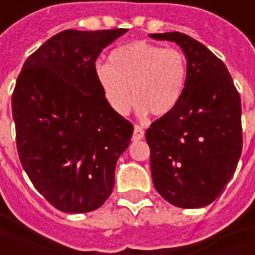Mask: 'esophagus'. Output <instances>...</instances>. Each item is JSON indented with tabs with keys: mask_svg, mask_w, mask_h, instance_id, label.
<instances>
[{
	"mask_svg": "<svg viewBox=\"0 0 255 255\" xmlns=\"http://www.w3.org/2000/svg\"><path fill=\"white\" fill-rule=\"evenodd\" d=\"M143 136H144L143 128L139 127V126H135V127H133V133H132L133 142H138V140H140V139H143Z\"/></svg>",
	"mask_w": 255,
	"mask_h": 255,
	"instance_id": "1",
	"label": "esophagus"
}]
</instances>
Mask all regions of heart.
Instances as JSON below:
<instances>
[{"label":"heart","mask_w":255,"mask_h":255,"mask_svg":"<svg viewBox=\"0 0 255 255\" xmlns=\"http://www.w3.org/2000/svg\"><path fill=\"white\" fill-rule=\"evenodd\" d=\"M94 75L115 113L127 115L133 101L140 115L149 112L161 117L173 111L182 98L187 82V60L177 49L133 42L113 50L109 64H97Z\"/></svg>","instance_id":"1"}]
</instances>
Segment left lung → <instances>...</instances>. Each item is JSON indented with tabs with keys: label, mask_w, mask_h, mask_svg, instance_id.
<instances>
[{
	"label": "left lung",
	"mask_w": 255,
	"mask_h": 255,
	"mask_svg": "<svg viewBox=\"0 0 255 255\" xmlns=\"http://www.w3.org/2000/svg\"><path fill=\"white\" fill-rule=\"evenodd\" d=\"M150 36L176 42L187 58L179 104L146 131L153 184L173 206L203 208L223 192L241 158V97L225 64L201 42L182 32Z\"/></svg>",
	"instance_id": "left-lung-1"
}]
</instances>
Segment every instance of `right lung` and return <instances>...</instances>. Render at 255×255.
Segmentation results:
<instances>
[{
  "instance_id": "add662e5",
  "label": "right lung",
  "mask_w": 255,
  "mask_h": 255,
  "mask_svg": "<svg viewBox=\"0 0 255 255\" xmlns=\"http://www.w3.org/2000/svg\"><path fill=\"white\" fill-rule=\"evenodd\" d=\"M127 28L65 30L25 60L12 94L21 165L34 187L65 213L104 205L133 126L112 111L95 61Z\"/></svg>"
}]
</instances>
